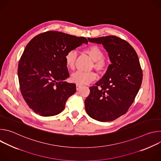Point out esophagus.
Here are the masks:
<instances>
[{"label":"esophagus","instance_id":"34e87169","mask_svg":"<svg viewBox=\"0 0 161 161\" xmlns=\"http://www.w3.org/2000/svg\"><path fill=\"white\" fill-rule=\"evenodd\" d=\"M81 88V86L78 85H76V90H80Z\"/></svg>","mask_w":161,"mask_h":161}]
</instances>
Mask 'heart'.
Returning a JSON list of instances; mask_svg holds the SVG:
<instances>
[{
	"label": "heart",
	"instance_id": "heart-1",
	"mask_svg": "<svg viewBox=\"0 0 161 161\" xmlns=\"http://www.w3.org/2000/svg\"><path fill=\"white\" fill-rule=\"evenodd\" d=\"M84 52L94 61L92 67H94L97 72L103 73L106 71L108 66V62L104 57V52L101 47L97 45H91L84 50ZM76 58L77 53L75 50H72L67 52L64 57V59L65 65L69 69H74ZM96 78L97 75L94 72L85 73L76 71L71 75V80L73 83H75L78 85H83L96 80Z\"/></svg>",
	"mask_w": 161,
	"mask_h": 161
}]
</instances>
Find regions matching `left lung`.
Returning a JSON list of instances; mask_svg holds the SVG:
<instances>
[{"instance_id": "8db88e82", "label": "left lung", "mask_w": 161, "mask_h": 161, "mask_svg": "<svg viewBox=\"0 0 161 161\" xmlns=\"http://www.w3.org/2000/svg\"><path fill=\"white\" fill-rule=\"evenodd\" d=\"M88 39L104 46L111 64L96 85L89 88L85 110L96 120L113 121L126 113L140 90L143 72L139 58L132 46L117 36Z\"/></svg>"}]
</instances>
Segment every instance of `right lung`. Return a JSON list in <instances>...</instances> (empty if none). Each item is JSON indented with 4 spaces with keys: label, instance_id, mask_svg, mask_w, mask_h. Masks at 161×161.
Here are the masks:
<instances>
[{
    "label": "right lung",
    "instance_id": "add662e5",
    "mask_svg": "<svg viewBox=\"0 0 161 161\" xmlns=\"http://www.w3.org/2000/svg\"><path fill=\"white\" fill-rule=\"evenodd\" d=\"M83 43H88L84 37L48 31L37 35L26 46L18 75L21 95L36 113L56 115L76 92V84L64 81L69 76L64 57Z\"/></svg>",
    "mask_w": 161,
    "mask_h": 161
}]
</instances>
